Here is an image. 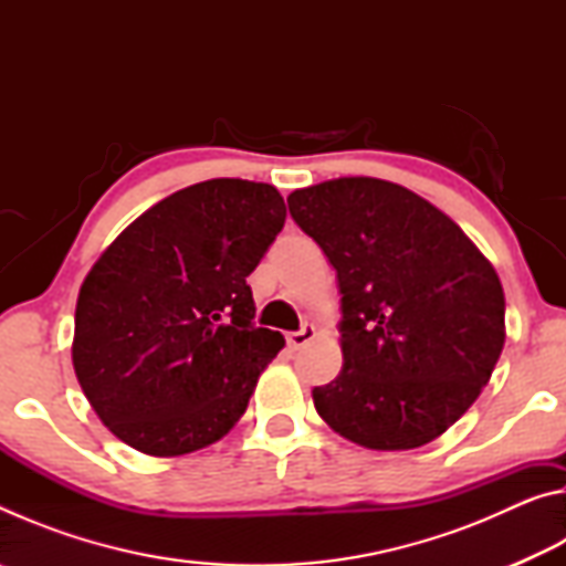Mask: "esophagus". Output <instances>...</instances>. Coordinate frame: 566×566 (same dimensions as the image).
I'll list each match as a JSON object with an SVG mask.
<instances>
[{
  "mask_svg": "<svg viewBox=\"0 0 566 566\" xmlns=\"http://www.w3.org/2000/svg\"><path fill=\"white\" fill-rule=\"evenodd\" d=\"M314 337H317V327H314V324H304L300 332H294L286 337V344H290L292 352H296V349L306 347V344H310Z\"/></svg>",
  "mask_w": 566,
  "mask_h": 566,
  "instance_id": "esophagus-1",
  "label": "esophagus"
}]
</instances>
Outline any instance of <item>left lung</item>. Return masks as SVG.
Listing matches in <instances>:
<instances>
[{
    "mask_svg": "<svg viewBox=\"0 0 566 566\" xmlns=\"http://www.w3.org/2000/svg\"><path fill=\"white\" fill-rule=\"evenodd\" d=\"M286 202L342 294L344 361L312 389L317 415L377 452L434 442L482 395L504 347L492 262L454 219L395 181L339 177Z\"/></svg>",
    "mask_w": 566,
    "mask_h": 566,
    "instance_id": "left-lung-1",
    "label": "left lung"
}]
</instances>
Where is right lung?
Listing matches in <instances>:
<instances>
[{
    "label": "right lung",
    "mask_w": 566,
    "mask_h": 566,
    "mask_svg": "<svg viewBox=\"0 0 566 566\" xmlns=\"http://www.w3.org/2000/svg\"><path fill=\"white\" fill-rule=\"evenodd\" d=\"M276 187L207 179L139 214L84 276L72 364L102 424L149 457L229 434L280 349L247 276L282 232Z\"/></svg>",
    "instance_id": "right-lung-1"
}]
</instances>
